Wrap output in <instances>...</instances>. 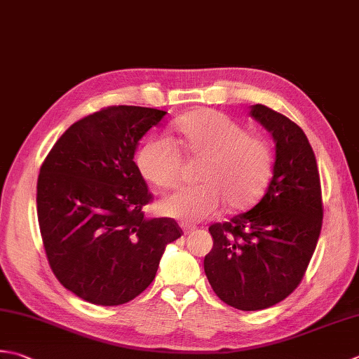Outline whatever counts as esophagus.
<instances>
[{
  "instance_id": "34e87169",
  "label": "esophagus",
  "mask_w": 359,
  "mask_h": 359,
  "mask_svg": "<svg viewBox=\"0 0 359 359\" xmlns=\"http://www.w3.org/2000/svg\"><path fill=\"white\" fill-rule=\"evenodd\" d=\"M180 229L184 230V233L187 235V233H189V231H193V230H194V226H191V224H185V222H182V224H180Z\"/></svg>"
}]
</instances>
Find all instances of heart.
<instances>
[{"label":"heart","instance_id":"obj_1","mask_svg":"<svg viewBox=\"0 0 359 359\" xmlns=\"http://www.w3.org/2000/svg\"><path fill=\"white\" fill-rule=\"evenodd\" d=\"M175 129L188 156L203 160L202 185L165 196L161 212L184 221H201L215 215L222 202L230 210H244L262 199L273 171V154L264 140L250 137L227 115L207 109L184 115ZM137 165L152 185L171 188L180 179L182 154L171 138L154 137L138 151Z\"/></svg>","mask_w":359,"mask_h":359}]
</instances>
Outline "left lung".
<instances>
[{
	"mask_svg": "<svg viewBox=\"0 0 359 359\" xmlns=\"http://www.w3.org/2000/svg\"><path fill=\"white\" fill-rule=\"evenodd\" d=\"M249 115L276 142L272 179L254 208L210 226L213 249L203 259L216 296L241 311L264 310L296 290L324 216L318 163L305 132L262 104L252 105Z\"/></svg>",
	"mask_w": 359,
	"mask_h": 359,
	"instance_id": "8db88e82",
	"label": "left lung"
}]
</instances>
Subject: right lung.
<instances>
[{"label":"right lung","mask_w":359,"mask_h":359,"mask_svg":"<svg viewBox=\"0 0 359 359\" xmlns=\"http://www.w3.org/2000/svg\"><path fill=\"white\" fill-rule=\"evenodd\" d=\"M166 111L111 105L79 119L49 151L37 180V216L48 263L68 291L116 306L156 278L171 217L146 219L152 194L133 161L138 142Z\"/></svg>","instance_id":"right-lung-1"}]
</instances>
